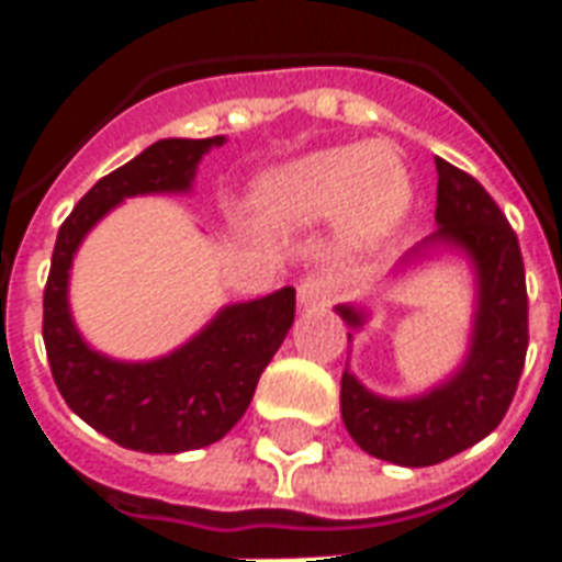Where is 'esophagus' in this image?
<instances>
[{
	"mask_svg": "<svg viewBox=\"0 0 562 562\" xmlns=\"http://www.w3.org/2000/svg\"><path fill=\"white\" fill-rule=\"evenodd\" d=\"M334 294H337V285H334L330 277H325V273H306L301 285H297V304L304 306V310H316V306L330 304Z\"/></svg>",
	"mask_w": 562,
	"mask_h": 562,
	"instance_id": "1",
	"label": "esophagus"
}]
</instances>
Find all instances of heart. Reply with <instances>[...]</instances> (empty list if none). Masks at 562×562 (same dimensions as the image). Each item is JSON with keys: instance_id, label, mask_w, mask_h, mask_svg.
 <instances>
[{"instance_id": "b5f03b06", "label": "heart", "mask_w": 562, "mask_h": 562, "mask_svg": "<svg viewBox=\"0 0 562 562\" xmlns=\"http://www.w3.org/2000/svg\"><path fill=\"white\" fill-rule=\"evenodd\" d=\"M252 201L277 228L340 220L355 244L376 246L409 207V180L389 144H349L306 153L258 177Z\"/></svg>"}]
</instances>
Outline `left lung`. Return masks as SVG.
I'll list each match as a JSON object with an SVG mask.
<instances>
[{"mask_svg":"<svg viewBox=\"0 0 562 562\" xmlns=\"http://www.w3.org/2000/svg\"><path fill=\"white\" fill-rule=\"evenodd\" d=\"M436 228L403 265L430 249H463L475 270V322L458 373L418 397L389 401L342 373L340 413L367 454L401 467H434L482 442L508 413L527 358V282L518 234L484 186L451 161L436 159ZM349 328L364 325L358 306H337ZM352 340V334H349Z\"/></svg>","mask_w":562,"mask_h":562,"instance_id":"left-lung-1","label":"left lung"}]
</instances>
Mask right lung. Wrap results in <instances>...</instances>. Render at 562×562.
I'll use <instances>...</instances> for the list:
<instances>
[{
    "label": "right lung",
    "mask_w": 562,
    "mask_h": 562,
    "mask_svg": "<svg viewBox=\"0 0 562 562\" xmlns=\"http://www.w3.org/2000/svg\"><path fill=\"white\" fill-rule=\"evenodd\" d=\"M216 138H165L126 161L80 198L56 234L44 285V349L68 409L114 439L147 454H177L216 442L240 422L258 376L294 322V289L232 304L204 330L156 361H114L87 346L68 310V270L80 240L123 198L189 192L195 168Z\"/></svg>",
    "instance_id": "obj_1"
}]
</instances>
